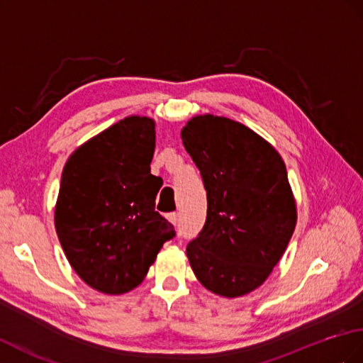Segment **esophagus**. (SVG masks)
Instances as JSON below:
<instances>
[{
    "label": "esophagus",
    "instance_id": "esophagus-1",
    "mask_svg": "<svg viewBox=\"0 0 363 363\" xmlns=\"http://www.w3.org/2000/svg\"><path fill=\"white\" fill-rule=\"evenodd\" d=\"M167 220L170 221L173 225H176L178 224V221H179V218H178V213H168V216H167Z\"/></svg>",
    "mask_w": 363,
    "mask_h": 363
}]
</instances>
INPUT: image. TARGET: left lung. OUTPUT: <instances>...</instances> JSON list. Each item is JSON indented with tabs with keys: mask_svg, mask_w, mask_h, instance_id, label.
Segmentation results:
<instances>
[{
	"mask_svg": "<svg viewBox=\"0 0 363 363\" xmlns=\"http://www.w3.org/2000/svg\"><path fill=\"white\" fill-rule=\"evenodd\" d=\"M181 139L207 191V220L187 246L199 283L225 298L266 281L297 224V204L280 153L246 125L195 116Z\"/></svg>",
	"mask_w": 363,
	"mask_h": 363,
	"instance_id": "obj_1",
	"label": "left lung"
}]
</instances>
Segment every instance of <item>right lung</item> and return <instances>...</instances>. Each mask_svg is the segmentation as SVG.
I'll list each match as a JSON object with an SVG mask.
<instances>
[{
  "instance_id": "1",
  "label": "right lung",
  "mask_w": 363,
  "mask_h": 363,
  "mask_svg": "<svg viewBox=\"0 0 363 363\" xmlns=\"http://www.w3.org/2000/svg\"><path fill=\"white\" fill-rule=\"evenodd\" d=\"M155 121L128 116L67 157L54 223L69 264L92 289L121 296L139 286L173 225L155 210L162 179L150 173Z\"/></svg>"
}]
</instances>
